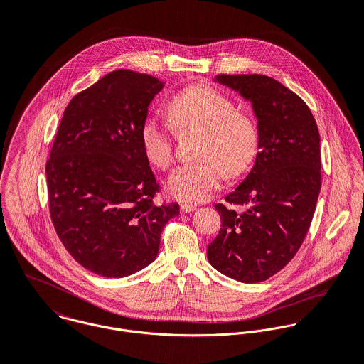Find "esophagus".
<instances>
[{"label":"esophagus","instance_id":"esophagus-1","mask_svg":"<svg viewBox=\"0 0 364 364\" xmlns=\"http://www.w3.org/2000/svg\"><path fill=\"white\" fill-rule=\"evenodd\" d=\"M181 212L182 213H189V212H193L196 209L195 205H191V203H181Z\"/></svg>","mask_w":364,"mask_h":364}]
</instances>
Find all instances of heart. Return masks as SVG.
<instances>
[{"instance_id":"obj_1","label":"heart","mask_w":364,"mask_h":364,"mask_svg":"<svg viewBox=\"0 0 364 364\" xmlns=\"http://www.w3.org/2000/svg\"><path fill=\"white\" fill-rule=\"evenodd\" d=\"M169 117L179 131L199 129L195 162L179 166L169 178L168 193L188 203L203 202L220 186L225 175L245 173L258 152V129L254 120L237 112L235 102L209 85L191 86L172 97ZM142 149L159 169L173 161V139L169 125L148 117L141 127Z\"/></svg>"}]
</instances>
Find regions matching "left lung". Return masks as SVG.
<instances>
[{"instance_id":"obj_1","label":"left lung","mask_w":364,"mask_h":364,"mask_svg":"<svg viewBox=\"0 0 364 364\" xmlns=\"http://www.w3.org/2000/svg\"><path fill=\"white\" fill-rule=\"evenodd\" d=\"M215 82L251 103L258 152L242 183L218 203L222 229L208 245L219 272L245 284L281 271L304 242L321 192V136L306 103L264 75Z\"/></svg>"}]
</instances>
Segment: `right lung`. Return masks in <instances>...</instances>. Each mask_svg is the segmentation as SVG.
Wrapping results in <instances>:
<instances>
[{
	"instance_id": "add662e5",
	"label": "right lung",
	"mask_w": 364,
	"mask_h": 364,
	"mask_svg": "<svg viewBox=\"0 0 364 364\" xmlns=\"http://www.w3.org/2000/svg\"><path fill=\"white\" fill-rule=\"evenodd\" d=\"M154 76L114 70L68 105L46 162L49 210L69 254L86 269L122 278L158 255L178 203L156 205L159 185L141 144Z\"/></svg>"
}]
</instances>
